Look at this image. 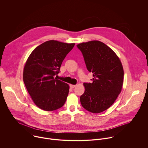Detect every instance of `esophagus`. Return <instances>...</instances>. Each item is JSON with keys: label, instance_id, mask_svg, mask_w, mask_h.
Masks as SVG:
<instances>
[{"label": "esophagus", "instance_id": "esophagus-1", "mask_svg": "<svg viewBox=\"0 0 148 148\" xmlns=\"http://www.w3.org/2000/svg\"><path fill=\"white\" fill-rule=\"evenodd\" d=\"M76 87V85H73V84H70V87L71 88H75Z\"/></svg>", "mask_w": 148, "mask_h": 148}]
</instances>
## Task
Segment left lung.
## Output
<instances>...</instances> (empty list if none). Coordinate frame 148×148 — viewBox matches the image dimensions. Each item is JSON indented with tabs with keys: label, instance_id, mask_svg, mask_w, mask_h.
Returning a JSON list of instances; mask_svg holds the SVG:
<instances>
[{
	"label": "left lung",
	"instance_id": "8db88e82",
	"mask_svg": "<svg viewBox=\"0 0 148 148\" xmlns=\"http://www.w3.org/2000/svg\"><path fill=\"white\" fill-rule=\"evenodd\" d=\"M87 70L93 73L92 83H84L80 96L82 106L98 113L108 109L120 93L124 77L122 64L115 53L103 43L92 40L77 45Z\"/></svg>",
	"mask_w": 148,
	"mask_h": 148
}]
</instances>
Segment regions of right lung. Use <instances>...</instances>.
<instances>
[{
    "mask_svg": "<svg viewBox=\"0 0 148 148\" xmlns=\"http://www.w3.org/2000/svg\"><path fill=\"white\" fill-rule=\"evenodd\" d=\"M74 46L49 40L35 48L29 56L23 80L33 101L41 109L52 111L64 105L69 86L54 76L60 72L63 60Z\"/></svg>",
    "mask_w": 148,
    "mask_h": 148,
    "instance_id": "add662e5",
    "label": "right lung"
}]
</instances>
